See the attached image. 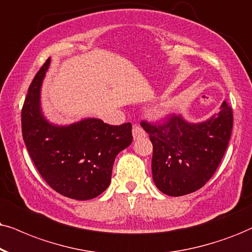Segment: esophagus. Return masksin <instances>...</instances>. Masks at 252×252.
Masks as SVG:
<instances>
[{"label": "esophagus", "mask_w": 252, "mask_h": 252, "mask_svg": "<svg viewBox=\"0 0 252 252\" xmlns=\"http://www.w3.org/2000/svg\"><path fill=\"white\" fill-rule=\"evenodd\" d=\"M146 133L143 128H141L139 126H133L132 128V137L133 139H139V138H143V137H145Z\"/></svg>", "instance_id": "esophagus-1"}]
</instances>
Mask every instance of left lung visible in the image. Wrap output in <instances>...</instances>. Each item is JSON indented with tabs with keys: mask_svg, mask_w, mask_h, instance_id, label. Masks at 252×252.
<instances>
[{
	"mask_svg": "<svg viewBox=\"0 0 252 252\" xmlns=\"http://www.w3.org/2000/svg\"><path fill=\"white\" fill-rule=\"evenodd\" d=\"M154 145L152 179L170 196L193 193L215 173L227 150L232 129V109L223 101L216 115L193 123L173 116L154 126L142 122Z\"/></svg>",
	"mask_w": 252,
	"mask_h": 252,
	"instance_id": "8db88e82",
	"label": "left lung"
}]
</instances>
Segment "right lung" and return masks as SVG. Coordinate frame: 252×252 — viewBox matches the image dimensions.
<instances>
[{"mask_svg": "<svg viewBox=\"0 0 252 252\" xmlns=\"http://www.w3.org/2000/svg\"><path fill=\"white\" fill-rule=\"evenodd\" d=\"M51 59L29 87L22 109V132L40 176L56 192L75 200L94 199L109 186L116 156L131 144V123L109 126L88 117L68 126L44 116L40 89Z\"/></svg>", "mask_w": 252, "mask_h": 252, "instance_id": "right-lung-1", "label": "right lung"}]
</instances>
